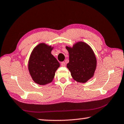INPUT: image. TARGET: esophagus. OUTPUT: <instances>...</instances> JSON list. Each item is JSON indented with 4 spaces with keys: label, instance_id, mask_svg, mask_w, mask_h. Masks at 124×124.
Wrapping results in <instances>:
<instances>
[{
    "label": "esophagus",
    "instance_id": "obj_1",
    "mask_svg": "<svg viewBox=\"0 0 124 124\" xmlns=\"http://www.w3.org/2000/svg\"><path fill=\"white\" fill-rule=\"evenodd\" d=\"M61 66L63 67L66 66V63H65L64 62H62L61 63Z\"/></svg>",
    "mask_w": 124,
    "mask_h": 124
}]
</instances>
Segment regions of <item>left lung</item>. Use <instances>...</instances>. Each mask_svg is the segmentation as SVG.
<instances>
[{
    "label": "left lung",
    "instance_id": "1",
    "mask_svg": "<svg viewBox=\"0 0 124 124\" xmlns=\"http://www.w3.org/2000/svg\"><path fill=\"white\" fill-rule=\"evenodd\" d=\"M70 54V62L67 67L71 75L78 82L84 83L93 76L97 61L89 45L78 42L72 47L66 46Z\"/></svg>",
    "mask_w": 124,
    "mask_h": 124
}]
</instances>
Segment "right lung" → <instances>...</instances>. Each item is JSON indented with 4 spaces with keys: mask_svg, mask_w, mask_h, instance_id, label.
<instances>
[{
    "mask_svg": "<svg viewBox=\"0 0 124 124\" xmlns=\"http://www.w3.org/2000/svg\"><path fill=\"white\" fill-rule=\"evenodd\" d=\"M53 47L41 43L33 50L28 62V70L35 83L44 85L51 83L60 63L51 54Z\"/></svg>",
    "mask_w": 124,
    "mask_h": 124,
    "instance_id": "add662e5",
    "label": "right lung"
}]
</instances>
